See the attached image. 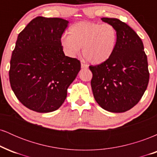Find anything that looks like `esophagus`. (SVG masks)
Listing matches in <instances>:
<instances>
[{"label": "esophagus", "mask_w": 157, "mask_h": 157, "mask_svg": "<svg viewBox=\"0 0 157 157\" xmlns=\"http://www.w3.org/2000/svg\"><path fill=\"white\" fill-rule=\"evenodd\" d=\"M81 68H89V66H88V65H86V64H85V63H81Z\"/></svg>", "instance_id": "34e87169"}]
</instances>
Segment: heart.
Wrapping results in <instances>:
<instances>
[{"label": "heart", "mask_w": 157, "mask_h": 157, "mask_svg": "<svg viewBox=\"0 0 157 157\" xmlns=\"http://www.w3.org/2000/svg\"><path fill=\"white\" fill-rule=\"evenodd\" d=\"M117 31L110 23L82 21L68 29V35H63L61 44L70 56L77 55L82 47V55L92 64H101L107 61L116 48Z\"/></svg>", "instance_id": "1"}]
</instances>
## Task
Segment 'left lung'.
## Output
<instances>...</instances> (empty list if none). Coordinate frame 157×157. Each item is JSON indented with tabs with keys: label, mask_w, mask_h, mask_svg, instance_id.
Listing matches in <instances>:
<instances>
[{
	"label": "left lung",
	"mask_w": 157,
	"mask_h": 157,
	"mask_svg": "<svg viewBox=\"0 0 157 157\" xmlns=\"http://www.w3.org/2000/svg\"><path fill=\"white\" fill-rule=\"evenodd\" d=\"M116 28L118 38L113 55L105 63L90 66L94 97L101 108L113 113L132 109L143 96L149 81L147 55L141 38L128 25L102 17Z\"/></svg>",
	"instance_id": "obj_1"
}]
</instances>
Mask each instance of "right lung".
<instances>
[{"mask_svg": "<svg viewBox=\"0 0 157 157\" xmlns=\"http://www.w3.org/2000/svg\"><path fill=\"white\" fill-rule=\"evenodd\" d=\"M68 21L35 17L17 36L12 54L10 82L23 105L39 113L58 109L68 86L80 70V62L63 51L61 37Z\"/></svg>", "mask_w": 157, "mask_h": 157, "instance_id": "1", "label": "right lung"}]
</instances>
